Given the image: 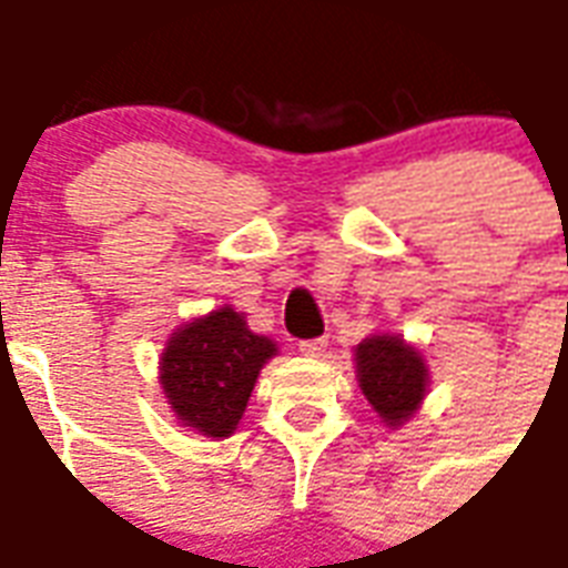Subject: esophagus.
I'll return each instance as SVG.
<instances>
[{"instance_id":"obj_1","label":"esophagus","mask_w":568,"mask_h":568,"mask_svg":"<svg viewBox=\"0 0 568 568\" xmlns=\"http://www.w3.org/2000/svg\"><path fill=\"white\" fill-rule=\"evenodd\" d=\"M297 348H301V354H306V357H322L324 348H327V339H324V336H318V339H301L297 342Z\"/></svg>"}]
</instances>
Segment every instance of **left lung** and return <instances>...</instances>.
<instances>
[{
	"instance_id": "left-lung-1",
	"label": "left lung",
	"mask_w": 568,
	"mask_h": 568,
	"mask_svg": "<svg viewBox=\"0 0 568 568\" xmlns=\"http://www.w3.org/2000/svg\"><path fill=\"white\" fill-rule=\"evenodd\" d=\"M357 378L387 426H399L426 396V366L399 336H369L357 345Z\"/></svg>"
}]
</instances>
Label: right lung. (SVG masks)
I'll return each instance as SVG.
<instances>
[{"label":"right lung","instance_id":"add662e5","mask_svg":"<svg viewBox=\"0 0 568 568\" xmlns=\"http://www.w3.org/2000/svg\"><path fill=\"white\" fill-rule=\"evenodd\" d=\"M274 352V342L246 331L244 315L223 306L184 324L169 339L160 384L184 426L226 438L244 414L258 369Z\"/></svg>","mask_w":568,"mask_h":568}]
</instances>
